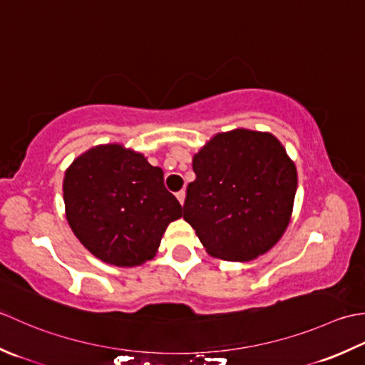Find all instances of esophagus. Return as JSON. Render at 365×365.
Segmentation results:
<instances>
[{"label": "esophagus", "instance_id": "esophagus-1", "mask_svg": "<svg viewBox=\"0 0 365 365\" xmlns=\"http://www.w3.org/2000/svg\"><path fill=\"white\" fill-rule=\"evenodd\" d=\"M176 198H178V202H180L181 205H184V200H185V190H180L176 193Z\"/></svg>", "mask_w": 365, "mask_h": 365}]
</instances>
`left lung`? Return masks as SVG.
<instances>
[{
    "instance_id": "8db88e82",
    "label": "left lung",
    "mask_w": 365,
    "mask_h": 365,
    "mask_svg": "<svg viewBox=\"0 0 365 365\" xmlns=\"http://www.w3.org/2000/svg\"><path fill=\"white\" fill-rule=\"evenodd\" d=\"M184 220L207 254L250 262L271 250L292 220L297 172L269 132L215 133L192 159Z\"/></svg>"
}]
</instances>
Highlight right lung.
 Returning a JSON list of instances; mask_svg holds the SVG:
<instances>
[{
	"label": "right lung",
	"mask_w": 365,
	"mask_h": 365,
	"mask_svg": "<svg viewBox=\"0 0 365 365\" xmlns=\"http://www.w3.org/2000/svg\"><path fill=\"white\" fill-rule=\"evenodd\" d=\"M66 219L77 240L103 263L133 267L159 250L182 206L163 185V172L121 143L89 148L63 181Z\"/></svg>",
	"instance_id": "add662e5"
}]
</instances>
